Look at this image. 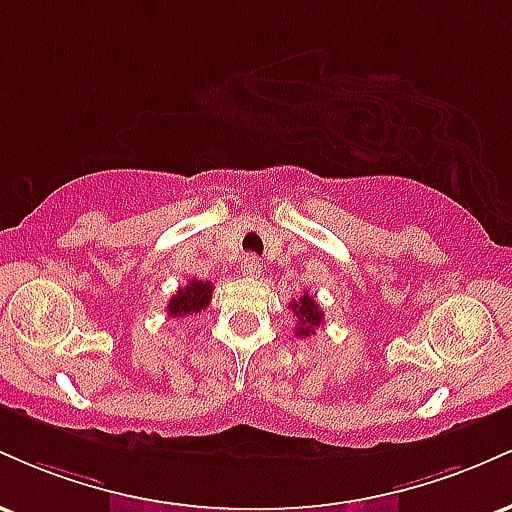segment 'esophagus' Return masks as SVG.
Listing matches in <instances>:
<instances>
[{
	"mask_svg": "<svg viewBox=\"0 0 512 512\" xmlns=\"http://www.w3.org/2000/svg\"><path fill=\"white\" fill-rule=\"evenodd\" d=\"M240 269H243V274L250 276V279H257V276L262 274V262L257 260L255 255H248L243 260V264H240Z\"/></svg>",
	"mask_w": 512,
	"mask_h": 512,
	"instance_id": "1",
	"label": "esophagus"
}]
</instances>
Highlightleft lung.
Returning <instances> with one entry per match:
<instances>
[{
  "instance_id": "8db88e82",
  "label": "left lung",
  "mask_w": 512,
  "mask_h": 512,
  "mask_svg": "<svg viewBox=\"0 0 512 512\" xmlns=\"http://www.w3.org/2000/svg\"><path fill=\"white\" fill-rule=\"evenodd\" d=\"M291 310L298 320L296 325L298 337H310V334H315L317 327H320L322 320H325V317H322V308L315 303V298L310 296L308 291H305L298 301H291Z\"/></svg>"
}]
</instances>
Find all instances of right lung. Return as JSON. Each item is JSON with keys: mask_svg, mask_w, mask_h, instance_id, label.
<instances>
[{"mask_svg": "<svg viewBox=\"0 0 512 512\" xmlns=\"http://www.w3.org/2000/svg\"><path fill=\"white\" fill-rule=\"evenodd\" d=\"M211 291H214V286H211L209 281L197 279V276L195 279H190V284L178 289V293L168 301V317H185V315L202 313L204 308H209Z\"/></svg>", "mask_w": 512, "mask_h": 512, "instance_id": "add662e5", "label": "right lung"}]
</instances>
